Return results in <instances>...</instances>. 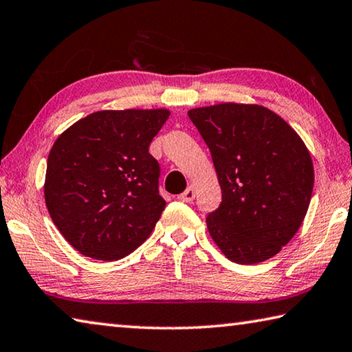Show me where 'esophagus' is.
<instances>
[{
  "label": "esophagus",
  "instance_id": "1",
  "mask_svg": "<svg viewBox=\"0 0 352 352\" xmlns=\"http://www.w3.org/2000/svg\"><path fill=\"white\" fill-rule=\"evenodd\" d=\"M194 197H195V190L192 186H189L183 194L178 195V199H180L182 201H186V204H190V201L194 200Z\"/></svg>",
  "mask_w": 352,
  "mask_h": 352
}]
</instances>
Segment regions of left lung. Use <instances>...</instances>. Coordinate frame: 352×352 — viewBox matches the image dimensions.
<instances>
[{
  "mask_svg": "<svg viewBox=\"0 0 352 352\" xmlns=\"http://www.w3.org/2000/svg\"><path fill=\"white\" fill-rule=\"evenodd\" d=\"M210 147L222 204L206 217L226 258L258 264L281 252L311 204L314 164L305 141L275 111L223 102L188 111Z\"/></svg>",
  "mask_w": 352,
  "mask_h": 352,
  "instance_id": "left-lung-1",
  "label": "left lung"
}]
</instances>
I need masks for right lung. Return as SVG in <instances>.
I'll list each match as a JSON object with an SVG mask.
<instances>
[{"instance_id":"right-lung-1","label":"right lung","mask_w":352,"mask_h":352,"mask_svg":"<svg viewBox=\"0 0 352 352\" xmlns=\"http://www.w3.org/2000/svg\"><path fill=\"white\" fill-rule=\"evenodd\" d=\"M169 115L168 109L100 110L56 140L47 157L45 204L80 254L118 261L151 236L166 201L148 146Z\"/></svg>"}]
</instances>
